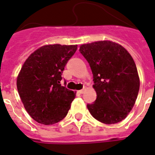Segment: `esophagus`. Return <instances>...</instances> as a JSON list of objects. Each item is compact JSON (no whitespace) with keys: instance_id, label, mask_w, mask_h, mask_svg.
<instances>
[{"instance_id":"34e87169","label":"esophagus","mask_w":155,"mask_h":155,"mask_svg":"<svg viewBox=\"0 0 155 155\" xmlns=\"http://www.w3.org/2000/svg\"><path fill=\"white\" fill-rule=\"evenodd\" d=\"M86 89H87V88L85 87V88H84V89H82V90H78V93H79V94H83V93L85 92V90H86Z\"/></svg>"}]
</instances>
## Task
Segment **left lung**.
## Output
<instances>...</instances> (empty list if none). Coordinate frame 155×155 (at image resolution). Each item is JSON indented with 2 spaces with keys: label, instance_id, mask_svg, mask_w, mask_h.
Segmentation results:
<instances>
[{
  "label": "left lung",
  "instance_id": "1",
  "mask_svg": "<svg viewBox=\"0 0 155 155\" xmlns=\"http://www.w3.org/2000/svg\"><path fill=\"white\" fill-rule=\"evenodd\" d=\"M79 51L90 64L97 93L94 103L87 105L91 115L105 124L125 119L135 104L140 87L133 58L124 47L111 41L81 45Z\"/></svg>",
  "mask_w": 155,
  "mask_h": 155
}]
</instances>
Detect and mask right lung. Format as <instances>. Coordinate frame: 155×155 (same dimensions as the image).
Returning <instances> with one entry per match:
<instances>
[{"mask_svg": "<svg viewBox=\"0 0 155 155\" xmlns=\"http://www.w3.org/2000/svg\"><path fill=\"white\" fill-rule=\"evenodd\" d=\"M78 45H45L28 56L17 78L25 109L38 123L53 125L67 115L76 92L61 85L65 65Z\"/></svg>", "mask_w": 155, "mask_h": 155, "instance_id": "1", "label": "right lung"}]
</instances>
